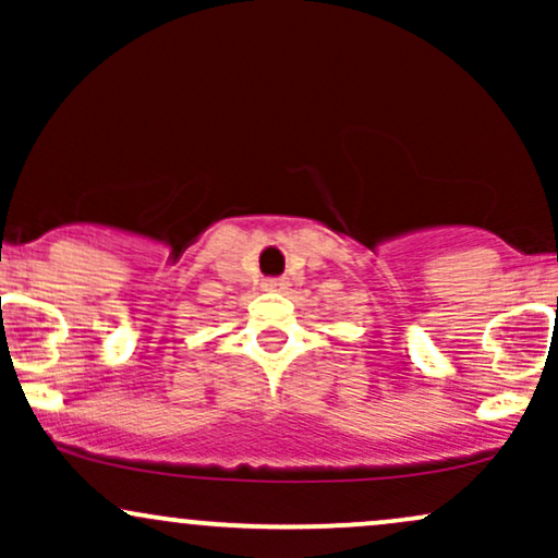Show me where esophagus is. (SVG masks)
Instances as JSON below:
<instances>
[{"label":"esophagus","mask_w":558,"mask_h":558,"mask_svg":"<svg viewBox=\"0 0 558 558\" xmlns=\"http://www.w3.org/2000/svg\"><path fill=\"white\" fill-rule=\"evenodd\" d=\"M265 286L267 288H280V286H283V278H270Z\"/></svg>","instance_id":"34e87169"}]
</instances>
